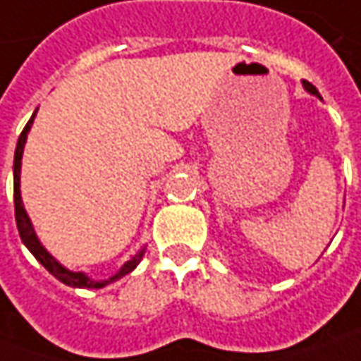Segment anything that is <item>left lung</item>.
Here are the masks:
<instances>
[{
  "mask_svg": "<svg viewBox=\"0 0 361 361\" xmlns=\"http://www.w3.org/2000/svg\"><path fill=\"white\" fill-rule=\"evenodd\" d=\"M303 86H305V90L307 92H312V94H315V96H319V92L315 90V86H312L310 82H305V80H303Z\"/></svg>",
  "mask_w": 361,
  "mask_h": 361,
  "instance_id": "obj_1",
  "label": "left lung"
}]
</instances>
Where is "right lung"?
<instances>
[{
  "label": "right lung",
  "instance_id": "right-lung-1",
  "mask_svg": "<svg viewBox=\"0 0 361 361\" xmlns=\"http://www.w3.org/2000/svg\"><path fill=\"white\" fill-rule=\"evenodd\" d=\"M35 116V112H34ZM34 116L30 118V122L25 124V128L21 130L20 138H18V146H16V157H13V204H16V223H18V231H20V237L23 245L32 251V255L46 267V269L54 275V277H58L62 283L70 285V287H88V289H100V287H104V285L112 283L114 279H120L122 275H126V273H130L138 263H140V259L145 255V249L142 251H138L136 255L132 257L130 261L122 267V269L114 275V277H110V279H106V281H94L90 277H86L84 273H74V271H68L66 267H62L54 257L49 255L48 251L39 245L37 241V237H35L34 227H32V223H30V216L25 213V209H23V204H21V195H20V166H21V154H23V145H25V138H27V130H30V126H32V122H34Z\"/></svg>",
  "mask_w": 361,
  "mask_h": 361
}]
</instances>
